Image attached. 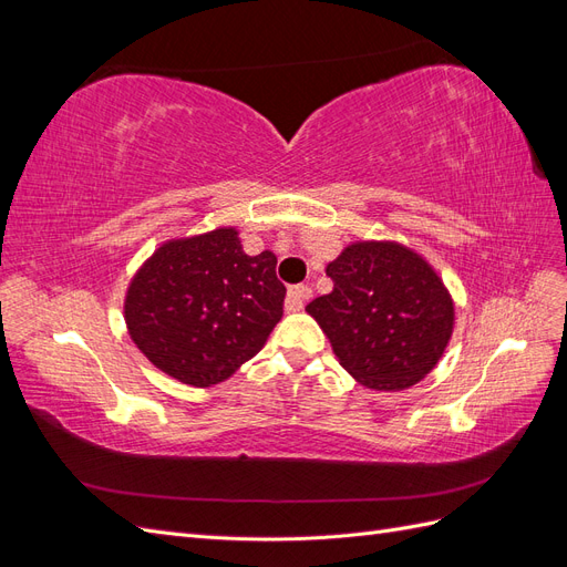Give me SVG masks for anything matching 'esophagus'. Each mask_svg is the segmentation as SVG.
<instances>
[{
	"instance_id": "esophagus-1",
	"label": "esophagus",
	"mask_w": 567,
	"mask_h": 567,
	"mask_svg": "<svg viewBox=\"0 0 567 567\" xmlns=\"http://www.w3.org/2000/svg\"><path fill=\"white\" fill-rule=\"evenodd\" d=\"M310 296H312V288H310V286H305V284L293 286V288H288V296H286V310H288V312H300L302 307H305V302L310 300Z\"/></svg>"
}]
</instances>
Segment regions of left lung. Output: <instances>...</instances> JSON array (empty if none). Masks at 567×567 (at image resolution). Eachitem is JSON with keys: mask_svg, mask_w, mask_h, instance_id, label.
<instances>
[{"mask_svg": "<svg viewBox=\"0 0 567 567\" xmlns=\"http://www.w3.org/2000/svg\"><path fill=\"white\" fill-rule=\"evenodd\" d=\"M326 274L333 290L307 312L357 383L398 392L437 367L454 331V300L423 255L398 241H354Z\"/></svg>", "mask_w": 567, "mask_h": 567, "instance_id": "1", "label": "left lung"}]
</instances>
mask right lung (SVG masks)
Wrapping results in <instances>:
<instances>
[{
	"mask_svg": "<svg viewBox=\"0 0 567 567\" xmlns=\"http://www.w3.org/2000/svg\"><path fill=\"white\" fill-rule=\"evenodd\" d=\"M277 255H246L236 227L169 238L136 269L125 323L148 362L210 388L265 348L284 317Z\"/></svg>",
	"mask_w": 567,
	"mask_h": 567,
	"instance_id": "obj_1",
	"label": "right lung"
}]
</instances>
